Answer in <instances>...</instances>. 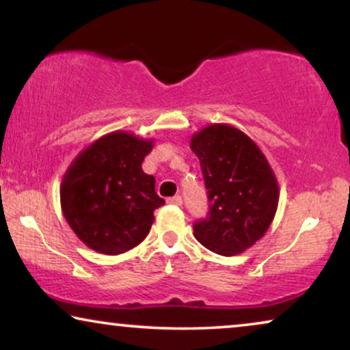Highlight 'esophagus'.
I'll list each match as a JSON object with an SVG mask.
<instances>
[{"mask_svg":"<svg viewBox=\"0 0 350 350\" xmlns=\"http://www.w3.org/2000/svg\"><path fill=\"white\" fill-rule=\"evenodd\" d=\"M167 202L172 204V205H181V204H183V199H181V196H174V198L167 199Z\"/></svg>","mask_w":350,"mask_h":350,"instance_id":"esophagus-1","label":"esophagus"}]
</instances>
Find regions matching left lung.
Returning a JSON list of instances; mask_svg holds the SVG:
<instances>
[{
    "instance_id": "obj_1",
    "label": "left lung",
    "mask_w": 350,
    "mask_h": 350,
    "mask_svg": "<svg viewBox=\"0 0 350 350\" xmlns=\"http://www.w3.org/2000/svg\"><path fill=\"white\" fill-rule=\"evenodd\" d=\"M208 213L194 223V237L210 252L234 256L265 236L279 204V185L256 143L228 124L194 133Z\"/></svg>"
}]
</instances>
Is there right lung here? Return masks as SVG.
Wrapping results in <instances>:
<instances>
[{
  "mask_svg": "<svg viewBox=\"0 0 350 350\" xmlns=\"http://www.w3.org/2000/svg\"><path fill=\"white\" fill-rule=\"evenodd\" d=\"M152 140L118 131L89 145L66 170L60 186L65 219L85 245L105 255L137 247L150 232L164 199L154 176L142 169Z\"/></svg>",
  "mask_w": 350,
  "mask_h": 350,
  "instance_id": "add662e5",
  "label": "right lung"
}]
</instances>
